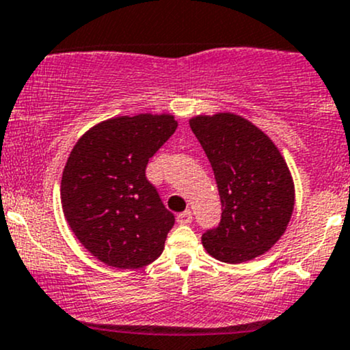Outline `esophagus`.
<instances>
[{"label":"esophagus","mask_w":350,"mask_h":350,"mask_svg":"<svg viewBox=\"0 0 350 350\" xmlns=\"http://www.w3.org/2000/svg\"><path fill=\"white\" fill-rule=\"evenodd\" d=\"M176 222H178V224H190V222H192V212H180V214L176 215Z\"/></svg>","instance_id":"1"}]
</instances>
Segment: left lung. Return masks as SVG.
<instances>
[{"label": "left lung", "mask_w": 350, "mask_h": 350, "mask_svg": "<svg viewBox=\"0 0 350 350\" xmlns=\"http://www.w3.org/2000/svg\"><path fill=\"white\" fill-rule=\"evenodd\" d=\"M190 128L211 161L222 205L217 228L202 234L204 247L230 265L266 253L283 236L295 205L282 153L237 114L192 118Z\"/></svg>", "instance_id": "obj_1"}]
</instances>
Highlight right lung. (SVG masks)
<instances>
[{
  "instance_id": "1",
  "label": "right lung",
  "mask_w": 350,
  "mask_h": 350,
  "mask_svg": "<svg viewBox=\"0 0 350 350\" xmlns=\"http://www.w3.org/2000/svg\"><path fill=\"white\" fill-rule=\"evenodd\" d=\"M176 126L170 114L120 116L89 129L70 151L60 183L64 215L104 265L138 269L163 251L175 217L146 165Z\"/></svg>"
}]
</instances>
